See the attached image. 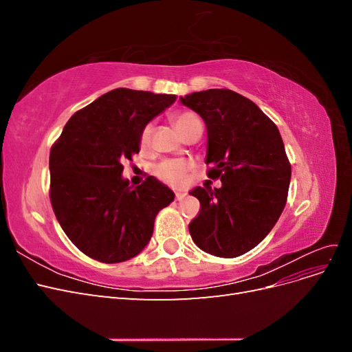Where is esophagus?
Listing matches in <instances>:
<instances>
[{
  "label": "esophagus",
  "mask_w": 352,
  "mask_h": 352,
  "mask_svg": "<svg viewBox=\"0 0 352 352\" xmlns=\"http://www.w3.org/2000/svg\"><path fill=\"white\" fill-rule=\"evenodd\" d=\"M186 197V194H184V192H176L175 194V198L177 199V201H180V199H184Z\"/></svg>",
  "instance_id": "esophagus-1"
}]
</instances>
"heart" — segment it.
Listing matches in <instances>:
<instances>
[{"mask_svg":"<svg viewBox=\"0 0 352 352\" xmlns=\"http://www.w3.org/2000/svg\"><path fill=\"white\" fill-rule=\"evenodd\" d=\"M170 120H172L175 129L180 133V136H184L192 126L202 123L199 116L195 114L194 111L173 113L172 117H170ZM151 133H153V124L148 123L144 126L141 138H140L142 148H145L148 144H150ZM190 170H192V163L184 158H175V160H164V162L158 163L154 167V175L162 180V182L177 186L185 182V179Z\"/></svg>","mask_w":352,"mask_h":352,"instance_id":"heart-1","label":"heart"}]
</instances>
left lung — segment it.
<instances>
[{
  "label": "left lung",
  "mask_w": 352,
  "mask_h": 352,
  "mask_svg": "<svg viewBox=\"0 0 352 352\" xmlns=\"http://www.w3.org/2000/svg\"><path fill=\"white\" fill-rule=\"evenodd\" d=\"M207 126V176L221 188H195L198 216L189 233L198 247L233 258L267 236L286 204L291 163L282 136L251 100L230 89H207L180 98Z\"/></svg>",
  "instance_id": "obj_1"
}]
</instances>
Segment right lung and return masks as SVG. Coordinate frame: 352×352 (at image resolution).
Segmentation results:
<instances>
[{"instance_id": "add662e5", "label": "right lung", "mask_w": 352, "mask_h": 352, "mask_svg": "<svg viewBox=\"0 0 352 352\" xmlns=\"http://www.w3.org/2000/svg\"><path fill=\"white\" fill-rule=\"evenodd\" d=\"M175 95L119 88L74 113L50 153V199L67 238L88 257L122 263L150 242L173 190L153 176L132 188L123 162L140 153L144 126Z\"/></svg>"}]
</instances>
